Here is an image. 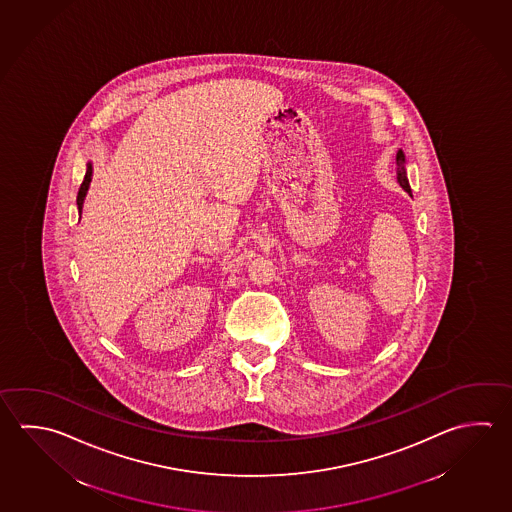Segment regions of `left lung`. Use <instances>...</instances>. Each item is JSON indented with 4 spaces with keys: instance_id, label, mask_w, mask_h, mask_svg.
I'll return each instance as SVG.
<instances>
[{
    "instance_id": "8db88e82",
    "label": "left lung",
    "mask_w": 512,
    "mask_h": 512,
    "mask_svg": "<svg viewBox=\"0 0 512 512\" xmlns=\"http://www.w3.org/2000/svg\"><path fill=\"white\" fill-rule=\"evenodd\" d=\"M397 180H399L400 186L404 187L408 193H411V187H409L408 177H406V168H404V153L399 151L397 153Z\"/></svg>"
}]
</instances>
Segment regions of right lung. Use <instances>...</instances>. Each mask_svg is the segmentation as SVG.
I'll list each match as a JSON object with an SVG mask.
<instances>
[{
	"instance_id": "obj_1",
	"label": "right lung",
	"mask_w": 512,
	"mask_h": 512,
	"mask_svg": "<svg viewBox=\"0 0 512 512\" xmlns=\"http://www.w3.org/2000/svg\"><path fill=\"white\" fill-rule=\"evenodd\" d=\"M90 180H92V164H88L83 184H81L79 193H77V207H79V213H81V209H83L84 196H86V191H88V186H90Z\"/></svg>"
}]
</instances>
